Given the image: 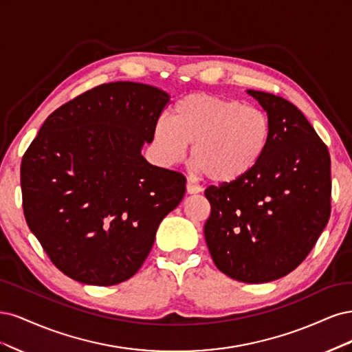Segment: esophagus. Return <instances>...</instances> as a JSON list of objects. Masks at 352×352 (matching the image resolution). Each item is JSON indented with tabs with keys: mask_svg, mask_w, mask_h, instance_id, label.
I'll use <instances>...</instances> for the list:
<instances>
[{
	"mask_svg": "<svg viewBox=\"0 0 352 352\" xmlns=\"http://www.w3.org/2000/svg\"><path fill=\"white\" fill-rule=\"evenodd\" d=\"M186 190H187V192L188 195H196V192H200L201 191V187H199L197 184H192V183H188L186 184Z\"/></svg>",
	"mask_w": 352,
	"mask_h": 352,
	"instance_id": "obj_1",
	"label": "esophagus"
}]
</instances>
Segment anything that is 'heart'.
Returning a JSON list of instances; mask_svg holds the SVG:
<instances>
[{
	"instance_id": "1",
	"label": "heart",
	"mask_w": 352,
	"mask_h": 352,
	"mask_svg": "<svg viewBox=\"0 0 352 352\" xmlns=\"http://www.w3.org/2000/svg\"><path fill=\"white\" fill-rule=\"evenodd\" d=\"M269 139L270 122L262 109L203 92L179 99L171 118L162 117L153 127L162 161H181L192 144V166L213 183H232L253 171Z\"/></svg>"
}]
</instances>
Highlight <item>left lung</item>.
<instances>
[{
	"label": "left lung",
	"mask_w": 352,
	"mask_h": 352,
	"mask_svg": "<svg viewBox=\"0 0 352 352\" xmlns=\"http://www.w3.org/2000/svg\"><path fill=\"white\" fill-rule=\"evenodd\" d=\"M267 112L266 152L245 177L210 186L205 223L213 263L232 279H279L309 256L331 217V156L302 112L280 96L247 90Z\"/></svg>",
	"instance_id": "left-lung-1"
}]
</instances>
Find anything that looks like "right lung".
Wrapping results in <instances>:
<instances>
[{"label":"right lung","mask_w":352,"mask_h":352,"mask_svg":"<svg viewBox=\"0 0 352 352\" xmlns=\"http://www.w3.org/2000/svg\"><path fill=\"white\" fill-rule=\"evenodd\" d=\"M169 95L116 82L45 120L20 166L30 231L64 275L109 287L138 272L156 230L186 192V177L142 156Z\"/></svg>","instance_id":"add662e5"}]
</instances>
